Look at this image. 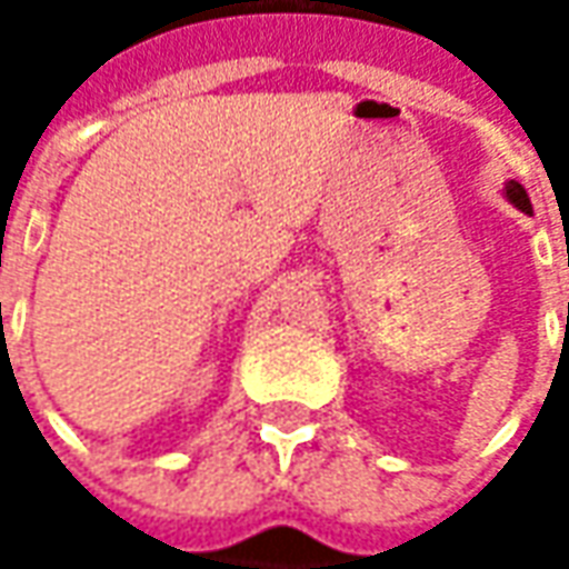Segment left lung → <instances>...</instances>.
Instances as JSON below:
<instances>
[{
  "instance_id": "8db88e82",
  "label": "left lung",
  "mask_w": 569,
  "mask_h": 569,
  "mask_svg": "<svg viewBox=\"0 0 569 569\" xmlns=\"http://www.w3.org/2000/svg\"><path fill=\"white\" fill-rule=\"evenodd\" d=\"M503 196H507V199H510V202H513V206L519 208V211H526V214H532V202H529V196H526V189L519 187L516 180H510V183L503 187Z\"/></svg>"
}]
</instances>
